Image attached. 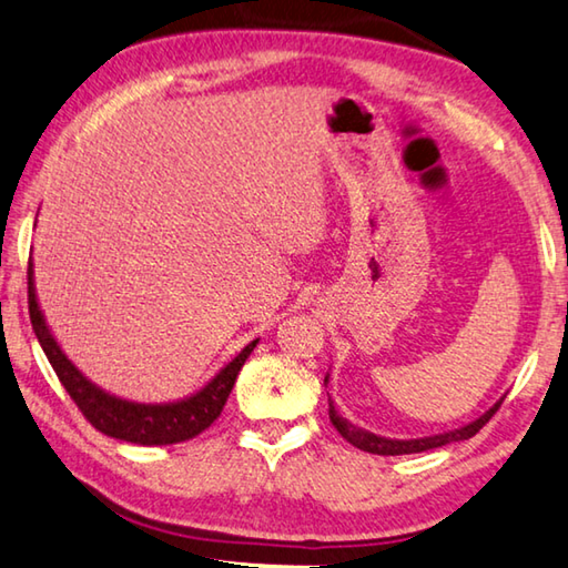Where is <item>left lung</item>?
I'll list each match as a JSON object with an SVG mask.
<instances>
[{
	"label": "left lung",
	"instance_id": "left-lung-1",
	"mask_svg": "<svg viewBox=\"0 0 568 568\" xmlns=\"http://www.w3.org/2000/svg\"><path fill=\"white\" fill-rule=\"evenodd\" d=\"M329 383V372L327 377H324V385ZM506 397V395H504ZM504 397L496 399L494 407H488L486 413L478 415L476 420L463 425V427H455V430H448V433H438V435H427V438H410V440H397V438H383V435H375L365 430V427H357L352 425L347 417H342L337 413V407H334V403L329 399V420L332 425L337 427V433L345 438L347 443L355 445V448L365 450V453H375V455H410V453H423V450H433V448H443V445L448 443H458V440H468L476 435L483 425H486L490 417L496 415V410L500 407V403H504Z\"/></svg>",
	"mask_w": 568,
	"mask_h": 568
}]
</instances>
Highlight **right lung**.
<instances>
[{
	"label": "right lung",
	"instance_id": "add662e5",
	"mask_svg": "<svg viewBox=\"0 0 568 568\" xmlns=\"http://www.w3.org/2000/svg\"><path fill=\"white\" fill-rule=\"evenodd\" d=\"M27 292H30L32 329L37 334V339H40V347L44 349V355H48L52 369L58 372L60 383L74 399V405L80 407V413L92 423V427H98L100 433H105L115 440L135 445H173L196 438L199 433L206 430V427L221 415L231 389H234L241 367H244V362L258 345V339L248 342L229 365H223L206 385L196 389V393L173 399V403H135V399L118 397L92 383V379L88 375H82V369H78V365L64 355L58 339H54L48 320H44L40 300H37L32 262L30 268H27Z\"/></svg>",
	"mask_w": 568,
	"mask_h": 568
}]
</instances>
